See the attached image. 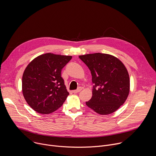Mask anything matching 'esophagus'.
Segmentation results:
<instances>
[{"mask_svg": "<svg viewBox=\"0 0 156 156\" xmlns=\"http://www.w3.org/2000/svg\"><path fill=\"white\" fill-rule=\"evenodd\" d=\"M81 87H79L78 89H77V90H73V93H79V92H80L81 91Z\"/></svg>", "mask_w": 156, "mask_h": 156, "instance_id": "obj_1", "label": "esophagus"}]
</instances>
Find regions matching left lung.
<instances>
[{
	"label": "left lung",
	"mask_w": 156,
	"mask_h": 156,
	"mask_svg": "<svg viewBox=\"0 0 156 156\" xmlns=\"http://www.w3.org/2000/svg\"><path fill=\"white\" fill-rule=\"evenodd\" d=\"M79 58L91 71V99L86 104L101 115H108L124 104L129 92V77L123 63L117 57L95 53Z\"/></svg>",
	"instance_id": "left-lung-1"
}]
</instances>
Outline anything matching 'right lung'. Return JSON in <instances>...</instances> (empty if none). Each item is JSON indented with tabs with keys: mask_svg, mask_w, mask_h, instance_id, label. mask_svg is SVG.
<instances>
[{
	"mask_svg": "<svg viewBox=\"0 0 156 156\" xmlns=\"http://www.w3.org/2000/svg\"><path fill=\"white\" fill-rule=\"evenodd\" d=\"M72 58L46 53L28 65L22 78V91L28 104L36 112L52 113L62 105L69 95L61 71Z\"/></svg>",
	"mask_w": 156,
	"mask_h": 156,
	"instance_id": "right-lung-1",
	"label": "right lung"
}]
</instances>
